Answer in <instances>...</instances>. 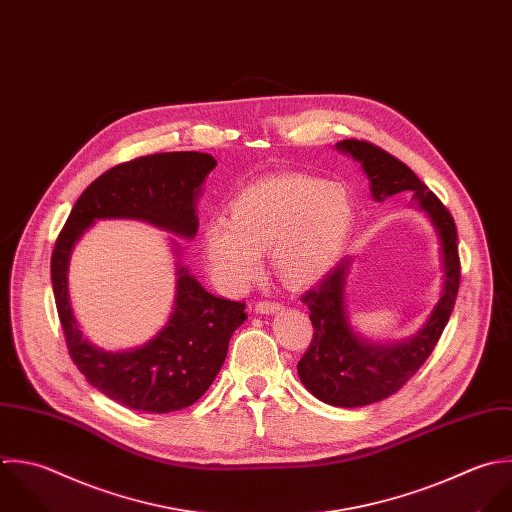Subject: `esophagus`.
I'll return each instance as SVG.
<instances>
[{"label":"esophagus","instance_id":"esophagus-1","mask_svg":"<svg viewBox=\"0 0 512 512\" xmlns=\"http://www.w3.org/2000/svg\"><path fill=\"white\" fill-rule=\"evenodd\" d=\"M281 309H283V305H281V303H277V301H259V303L255 305V311H257V313H261V315L277 313V311H281Z\"/></svg>","mask_w":512,"mask_h":512}]
</instances>
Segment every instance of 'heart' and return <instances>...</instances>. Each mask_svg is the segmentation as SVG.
Returning a JSON list of instances; mask_svg holds the SVG:
<instances>
[{"instance_id": "b5f03b06", "label": "heart", "mask_w": 512, "mask_h": 512, "mask_svg": "<svg viewBox=\"0 0 512 512\" xmlns=\"http://www.w3.org/2000/svg\"><path fill=\"white\" fill-rule=\"evenodd\" d=\"M353 221L355 203L343 185L301 173L265 177L233 199L229 219L205 223L209 271L227 293H243L263 271L261 251L271 249L285 283H315L341 257Z\"/></svg>"}]
</instances>
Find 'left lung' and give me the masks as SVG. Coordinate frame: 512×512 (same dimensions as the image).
I'll list each match as a JSON object with an SVG mask.
<instances>
[{
    "mask_svg": "<svg viewBox=\"0 0 512 512\" xmlns=\"http://www.w3.org/2000/svg\"><path fill=\"white\" fill-rule=\"evenodd\" d=\"M339 151L357 159L369 177L375 201H385L401 191H411L441 241L443 293L423 329L399 343H373L359 337L349 325L345 287L351 259L345 257L323 281L303 295L311 311L313 341L297 365L301 383L319 401L333 407H365L395 395L429 359L455 307L461 283L457 225L441 199L385 149L359 139H343Z\"/></svg>",
    "mask_w": 512,
    "mask_h": 512,
    "instance_id": "left-lung-1",
    "label": "left lung"
}]
</instances>
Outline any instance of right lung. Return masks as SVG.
<instances>
[{"label": "right lung", "mask_w": 512, "mask_h": 512, "mask_svg": "<svg viewBox=\"0 0 512 512\" xmlns=\"http://www.w3.org/2000/svg\"><path fill=\"white\" fill-rule=\"evenodd\" d=\"M215 165L209 153L173 151L111 167L79 195L51 253L53 297L73 363L105 397L141 413L179 411L203 397L225 363L231 335L247 319L245 303L211 295L177 263L175 305L165 327L137 349L109 353L91 345L73 317L69 257L97 219H139L193 239L195 203Z\"/></svg>", "instance_id": "obj_1"}]
</instances>
